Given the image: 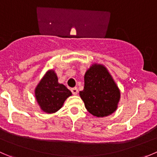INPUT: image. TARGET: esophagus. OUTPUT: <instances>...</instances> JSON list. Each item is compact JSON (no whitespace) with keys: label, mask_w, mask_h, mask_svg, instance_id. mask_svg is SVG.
<instances>
[{"label":"esophagus","mask_w":157,"mask_h":157,"mask_svg":"<svg viewBox=\"0 0 157 157\" xmlns=\"http://www.w3.org/2000/svg\"><path fill=\"white\" fill-rule=\"evenodd\" d=\"M71 92H72V94H74V95H77V94H78V89H77V87H74V88H71Z\"/></svg>","instance_id":"obj_1"}]
</instances>
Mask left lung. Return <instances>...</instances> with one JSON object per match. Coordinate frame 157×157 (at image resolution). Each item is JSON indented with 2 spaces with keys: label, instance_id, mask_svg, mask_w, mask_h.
<instances>
[{
  "label": "left lung",
  "instance_id": "1",
  "mask_svg": "<svg viewBox=\"0 0 157 157\" xmlns=\"http://www.w3.org/2000/svg\"><path fill=\"white\" fill-rule=\"evenodd\" d=\"M79 94L88 112L97 117L115 112L121 100V90L107 68L97 63L86 70L83 90Z\"/></svg>",
  "mask_w": 157,
  "mask_h": 157
}]
</instances>
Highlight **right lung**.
<instances>
[{
  "label": "right lung",
  "mask_w": 157,
  "mask_h": 157,
  "mask_svg": "<svg viewBox=\"0 0 157 157\" xmlns=\"http://www.w3.org/2000/svg\"><path fill=\"white\" fill-rule=\"evenodd\" d=\"M34 95L40 109L47 113H54L63 106L72 93L58 82L57 74L48 70L34 90Z\"/></svg>",
  "instance_id": "right-lung-1"
}]
</instances>
